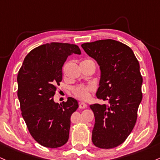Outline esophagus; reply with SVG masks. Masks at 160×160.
Returning <instances> with one entry per match:
<instances>
[{
    "label": "esophagus",
    "instance_id": "34e87169",
    "mask_svg": "<svg viewBox=\"0 0 160 160\" xmlns=\"http://www.w3.org/2000/svg\"><path fill=\"white\" fill-rule=\"evenodd\" d=\"M87 107V105L84 102H80L79 104V108H86Z\"/></svg>",
    "mask_w": 160,
    "mask_h": 160
}]
</instances>
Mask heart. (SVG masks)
Returning a JSON list of instances; mask_svg holds the SVG:
<instances>
[{
	"instance_id": "obj_1",
	"label": "heart",
	"mask_w": 160,
	"mask_h": 160,
	"mask_svg": "<svg viewBox=\"0 0 160 160\" xmlns=\"http://www.w3.org/2000/svg\"><path fill=\"white\" fill-rule=\"evenodd\" d=\"M83 61H92L90 59H87ZM72 93L75 97L80 100H87L90 96L91 92L95 91V87L92 85H77L72 87Z\"/></svg>"
}]
</instances>
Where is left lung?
Returning <instances> with one entry per match:
<instances>
[{
  "instance_id": "obj_1",
  "label": "left lung",
  "mask_w": 160,
  "mask_h": 160,
  "mask_svg": "<svg viewBox=\"0 0 160 160\" xmlns=\"http://www.w3.org/2000/svg\"><path fill=\"white\" fill-rule=\"evenodd\" d=\"M81 46L100 66L102 77L96 96L108 102L90 105L95 116L92 143L99 148H114L124 142L136 124L143 97L139 62L132 49L113 39Z\"/></svg>"
}]
</instances>
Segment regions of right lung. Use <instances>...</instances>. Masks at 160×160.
Here are the masks:
<instances>
[{"label":"right lung","instance_id":"1","mask_svg":"<svg viewBox=\"0 0 160 160\" xmlns=\"http://www.w3.org/2000/svg\"><path fill=\"white\" fill-rule=\"evenodd\" d=\"M80 54L78 45L50 42L36 47L24 59L17 76V96L22 116L34 140L48 148L64 145L69 138L72 114L78 108L75 99L54 102L62 81V68L71 54Z\"/></svg>","mask_w":160,"mask_h":160}]
</instances>
